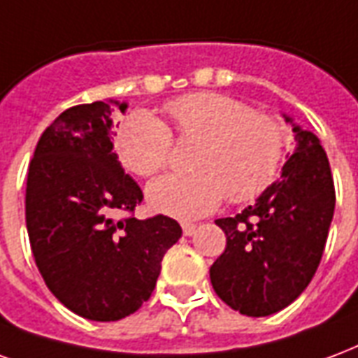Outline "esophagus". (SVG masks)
Masks as SVG:
<instances>
[{
    "label": "esophagus",
    "instance_id": "esophagus-1",
    "mask_svg": "<svg viewBox=\"0 0 358 358\" xmlns=\"http://www.w3.org/2000/svg\"><path fill=\"white\" fill-rule=\"evenodd\" d=\"M194 233H196V225L194 223H182V234L185 236H192Z\"/></svg>",
    "mask_w": 358,
    "mask_h": 358
}]
</instances>
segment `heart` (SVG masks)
<instances>
[{"label": "heart", "mask_w": 358, "mask_h": 358, "mask_svg": "<svg viewBox=\"0 0 358 358\" xmlns=\"http://www.w3.org/2000/svg\"><path fill=\"white\" fill-rule=\"evenodd\" d=\"M179 139L200 141L190 173H169L148 185L154 211L177 219L202 217L223 198L248 202L268 189L286 150L282 124L219 93H190L166 104ZM147 110L133 112L120 127L116 148L125 168L152 177L168 166L173 135Z\"/></svg>", "instance_id": "b5f03b06"}]
</instances>
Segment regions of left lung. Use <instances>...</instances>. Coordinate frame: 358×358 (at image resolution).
<instances>
[{"label": "left lung", "mask_w": 358, "mask_h": 358, "mask_svg": "<svg viewBox=\"0 0 358 358\" xmlns=\"http://www.w3.org/2000/svg\"><path fill=\"white\" fill-rule=\"evenodd\" d=\"M294 125L296 148L280 179L254 206L215 225L225 252L210 267L211 286L231 309L268 317L301 296L324 252L336 208L332 171L315 133Z\"/></svg>", "instance_id": "obj_1"}]
</instances>
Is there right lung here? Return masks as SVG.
<instances>
[{"label": "right lung", "instance_id": "add662e5", "mask_svg": "<svg viewBox=\"0 0 358 358\" xmlns=\"http://www.w3.org/2000/svg\"><path fill=\"white\" fill-rule=\"evenodd\" d=\"M112 104L64 110L47 127L28 168L26 229L34 259L59 301L90 320L110 322L152 294L162 259L181 238L168 215L118 219L143 200L112 148Z\"/></svg>", "mask_w": 358, "mask_h": 358}]
</instances>
